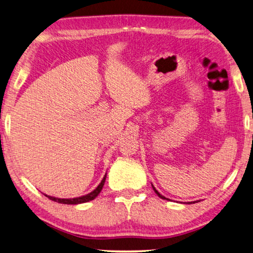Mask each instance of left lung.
<instances>
[{
  "mask_svg": "<svg viewBox=\"0 0 253 253\" xmlns=\"http://www.w3.org/2000/svg\"><path fill=\"white\" fill-rule=\"evenodd\" d=\"M152 187H153V190H154V192H155V194L157 195V196H159L160 198H162V199H168V198H166V197H164L163 196V195H162V194H160L159 192H157V190H156V188L154 187V186L153 185H152ZM190 204H192V203H190Z\"/></svg>",
  "mask_w": 253,
  "mask_h": 253,
  "instance_id": "1",
  "label": "left lung"
}]
</instances>
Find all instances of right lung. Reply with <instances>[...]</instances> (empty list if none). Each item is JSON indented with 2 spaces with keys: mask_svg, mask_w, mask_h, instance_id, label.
<instances>
[{
  "mask_svg": "<svg viewBox=\"0 0 253 253\" xmlns=\"http://www.w3.org/2000/svg\"><path fill=\"white\" fill-rule=\"evenodd\" d=\"M106 177H107V174L103 176V178L101 180V183H100L96 188H94L91 193H89L87 195H84V196H80V197H75V198H58V197H52V196H48V195H45L46 197H48L49 199L57 203H60V204H66V205H78V204H84V203H88L90 201H93L94 198H96L98 195L100 194V192L102 190V187L104 185V182H106Z\"/></svg>",
  "mask_w": 253,
  "mask_h": 253,
  "instance_id": "obj_1",
  "label": "right lung"
}]
</instances>
